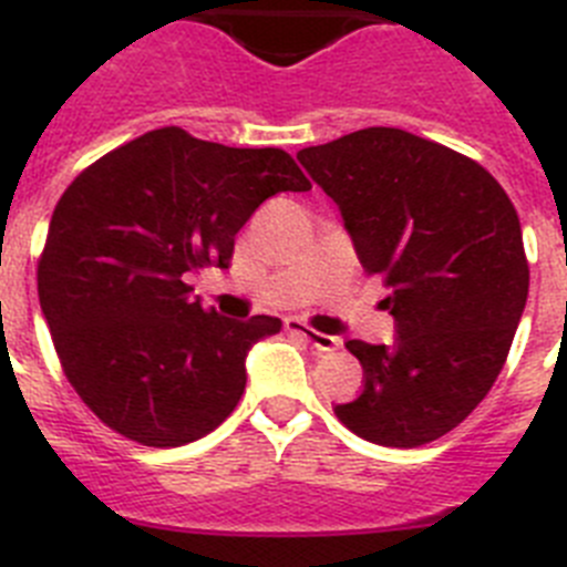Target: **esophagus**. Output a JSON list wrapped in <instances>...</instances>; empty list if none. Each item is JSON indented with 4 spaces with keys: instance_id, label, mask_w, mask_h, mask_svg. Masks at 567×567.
Instances as JSON below:
<instances>
[{
    "instance_id": "esophagus-1",
    "label": "esophagus",
    "mask_w": 567,
    "mask_h": 567,
    "mask_svg": "<svg viewBox=\"0 0 567 567\" xmlns=\"http://www.w3.org/2000/svg\"><path fill=\"white\" fill-rule=\"evenodd\" d=\"M287 329L289 332L300 334V338L307 340L312 349H318V352H332V349H338L340 346L338 338H332V334H323V332H315L312 327H307V323L298 318H287Z\"/></svg>"
}]
</instances>
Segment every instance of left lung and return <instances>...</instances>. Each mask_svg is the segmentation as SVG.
Instances as JSON below:
<instances>
[{
	"label": "left lung",
	"instance_id": "1",
	"mask_svg": "<svg viewBox=\"0 0 567 567\" xmlns=\"http://www.w3.org/2000/svg\"><path fill=\"white\" fill-rule=\"evenodd\" d=\"M338 204L360 264L383 275L398 338L349 340L363 392L334 405L358 437L414 449L488 394L528 300L517 209L488 169L398 127H365L298 153Z\"/></svg>",
	"mask_w": 567,
	"mask_h": 567
}]
</instances>
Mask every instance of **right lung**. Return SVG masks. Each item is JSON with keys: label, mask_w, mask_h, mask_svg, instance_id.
<instances>
[{"label": "right lung", "mask_w": 567, "mask_h": 567, "mask_svg": "<svg viewBox=\"0 0 567 567\" xmlns=\"http://www.w3.org/2000/svg\"><path fill=\"white\" fill-rule=\"evenodd\" d=\"M309 178L284 150L150 130L64 189L39 260V303L70 385L102 423L169 449L224 423L247 385V354L280 320L204 309L187 278L229 269L235 235Z\"/></svg>", "instance_id": "1"}]
</instances>
